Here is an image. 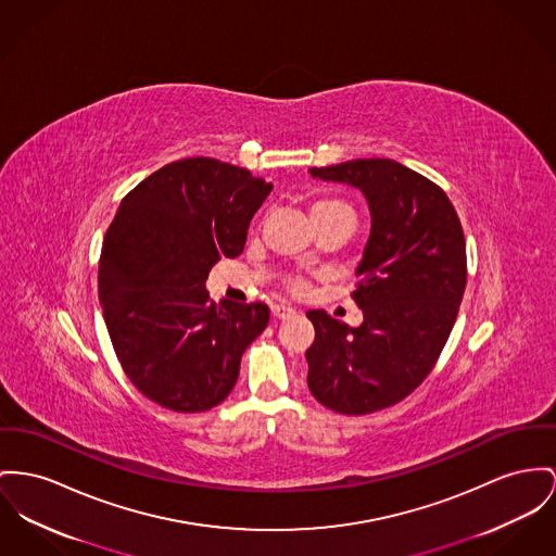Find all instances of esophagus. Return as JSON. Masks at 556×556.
Masks as SVG:
<instances>
[{
    "mask_svg": "<svg viewBox=\"0 0 556 556\" xmlns=\"http://www.w3.org/2000/svg\"><path fill=\"white\" fill-rule=\"evenodd\" d=\"M271 316L278 318V320H285V318H291L295 316V309L291 305H285V303H276L271 305Z\"/></svg>",
    "mask_w": 556,
    "mask_h": 556,
    "instance_id": "1",
    "label": "esophagus"
}]
</instances>
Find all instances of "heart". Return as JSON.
<instances>
[{"label": "heart", "mask_w": 556, "mask_h": 556, "mask_svg": "<svg viewBox=\"0 0 556 556\" xmlns=\"http://www.w3.org/2000/svg\"><path fill=\"white\" fill-rule=\"evenodd\" d=\"M329 208H348V206L341 204V202H337V200H318V202L312 206V211H329Z\"/></svg>", "instance_id": "heart-1"}]
</instances>
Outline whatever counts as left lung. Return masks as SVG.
I'll list each match as a JSON object with an SVG mask.
<instances>
[{
  "label": "left lung",
  "mask_w": 556,
  "mask_h": 556,
  "mask_svg": "<svg viewBox=\"0 0 556 556\" xmlns=\"http://www.w3.org/2000/svg\"><path fill=\"white\" fill-rule=\"evenodd\" d=\"M309 175L356 187L369 204L352 293L363 325L312 309L316 339L305 352L314 399L367 415L403 401L434 367L466 289V240L443 189L394 160H350Z\"/></svg>",
  "instance_id": "left-lung-1"
}]
</instances>
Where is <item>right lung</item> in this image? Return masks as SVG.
Here are the masks:
<instances>
[{
  "mask_svg": "<svg viewBox=\"0 0 556 556\" xmlns=\"http://www.w3.org/2000/svg\"><path fill=\"white\" fill-rule=\"evenodd\" d=\"M271 187L247 168L187 157L122 200L103 240L99 301L122 369L160 407H217L267 327L265 303L217 305L206 280L217 261L242 253Z\"/></svg>",
  "mask_w": 556,
  "mask_h": 556,
  "instance_id": "obj_1",
  "label": "right lung"
}]
</instances>
